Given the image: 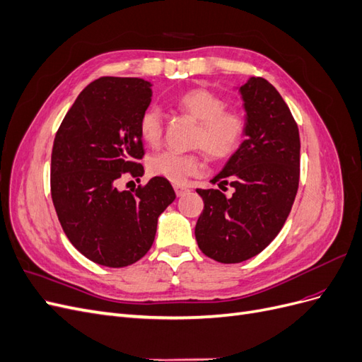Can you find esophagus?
<instances>
[{
  "instance_id": "1",
  "label": "esophagus",
  "mask_w": 362,
  "mask_h": 362,
  "mask_svg": "<svg viewBox=\"0 0 362 362\" xmlns=\"http://www.w3.org/2000/svg\"><path fill=\"white\" fill-rule=\"evenodd\" d=\"M173 189H175V193H177V196H182V194L189 192L187 187H184V185H180V184H175Z\"/></svg>"
}]
</instances>
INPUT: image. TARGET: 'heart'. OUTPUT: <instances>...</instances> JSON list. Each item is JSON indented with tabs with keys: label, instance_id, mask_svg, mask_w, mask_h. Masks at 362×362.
Listing matches in <instances>:
<instances>
[{
	"label": "heart",
	"instance_id": "1",
	"mask_svg": "<svg viewBox=\"0 0 362 362\" xmlns=\"http://www.w3.org/2000/svg\"><path fill=\"white\" fill-rule=\"evenodd\" d=\"M175 107L198 120L193 145L202 148L214 160L231 157L242 145L246 134V117L226 108L225 98L208 89H192L181 93ZM139 134L149 146H157L163 139L164 116L158 107H148L139 117ZM204 160L199 152L163 151L148 161V170L175 184L199 173Z\"/></svg>",
	"mask_w": 362,
	"mask_h": 362
}]
</instances>
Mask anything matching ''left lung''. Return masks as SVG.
<instances>
[{
    "label": "left lung",
    "instance_id": "1",
    "mask_svg": "<svg viewBox=\"0 0 362 362\" xmlns=\"http://www.w3.org/2000/svg\"><path fill=\"white\" fill-rule=\"evenodd\" d=\"M246 108V139L222 172L216 189H196L204 201L194 228L206 257L235 264L258 255L286 223L299 189L298 124L279 92L261 76L240 87ZM236 192L226 199L221 192Z\"/></svg>",
    "mask_w": 362,
    "mask_h": 362
}]
</instances>
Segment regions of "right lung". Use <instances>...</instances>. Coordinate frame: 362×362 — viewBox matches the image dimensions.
I'll return each instance as SVG.
<instances>
[{
    "instance_id": "right-lung-1",
    "label": "right lung",
    "mask_w": 362,
    "mask_h": 362,
    "mask_svg": "<svg viewBox=\"0 0 362 362\" xmlns=\"http://www.w3.org/2000/svg\"><path fill=\"white\" fill-rule=\"evenodd\" d=\"M151 98L145 80L101 76L78 95L54 139V208L69 242L96 264L139 261L154 243L158 216L177 198L160 177L131 192L116 187L122 175L145 172L137 124Z\"/></svg>"
}]
</instances>
